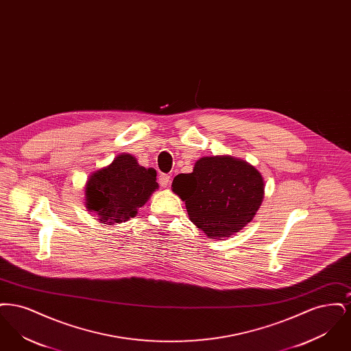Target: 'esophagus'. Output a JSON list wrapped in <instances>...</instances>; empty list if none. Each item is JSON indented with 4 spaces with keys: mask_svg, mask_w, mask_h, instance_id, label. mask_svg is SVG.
Instances as JSON below:
<instances>
[{
    "mask_svg": "<svg viewBox=\"0 0 351 351\" xmlns=\"http://www.w3.org/2000/svg\"><path fill=\"white\" fill-rule=\"evenodd\" d=\"M159 184H160L162 186L167 188L168 185L171 184V176L167 175V173H162V175L159 176Z\"/></svg>",
    "mask_w": 351,
    "mask_h": 351,
    "instance_id": "obj_1",
    "label": "esophagus"
}]
</instances>
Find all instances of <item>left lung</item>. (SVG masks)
<instances>
[{
    "mask_svg": "<svg viewBox=\"0 0 351 351\" xmlns=\"http://www.w3.org/2000/svg\"><path fill=\"white\" fill-rule=\"evenodd\" d=\"M172 191L185 201L189 219L209 238L242 230L256 215L265 196L261 172L229 155L200 158L191 173H179Z\"/></svg>",
    "mask_w": 351,
    "mask_h": 351,
    "instance_id": "obj_1",
    "label": "left lung"
}]
</instances>
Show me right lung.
Instances as JSON below:
<instances>
[{
  "mask_svg": "<svg viewBox=\"0 0 351 351\" xmlns=\"http://www.w3.org/2000/svg\"><path fill=\"white\" fill-rule=\"evenodd\" d=\"M158 188L154 168L142 167L133 155L121 154L89 176L85 205L101 223H121L135 217Z\"/></svg>",
  "mask_w": 351,
  "mask_h": 351,
  "instance_id": "add662e5",
  "label": "right lung"
}]
</instances>
